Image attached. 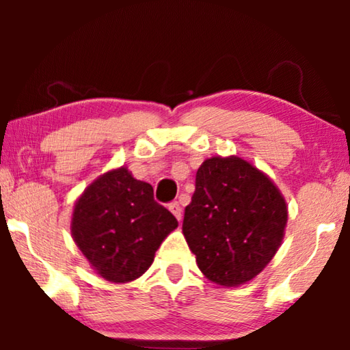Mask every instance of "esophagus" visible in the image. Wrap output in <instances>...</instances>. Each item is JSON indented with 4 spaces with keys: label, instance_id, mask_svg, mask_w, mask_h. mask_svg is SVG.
Wrapping results in <instances>:
<instances>
[{
    "label": "esophagus",
    "instance_id": "esophagus-1",
    "mask_svg": "<svg viewBox=\"0 0 350 350\" xmlns=\"http://www.w3.org/2000/svg\"><path fill=\"white\" fill-rule=\"evenodd\" d=\"M169 210L175 215V218L180 221V219H181V207H180V204L178 202H172L169 205Z\"/></svg>",
    "mask_w": 350,
    "mask_h": 350
}]
</instances>
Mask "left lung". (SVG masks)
I'll list each match as a JSON object with an SVG mask.
<instances>
[{
    "label": "left lung",
    "instance_id": "8db88e82",
    "mask_svg": "<svg viewBox=\"0 0 350 350\" xmlns=\"http://www.w3.org/2000/svg\"><path fill=\"white\" fill-rule=\"evenodd\" d=\"M286 219L285 198L265 172L239 156H213L196 174L183 234L210 282L239 286L269 265Z\"/></svg>",
    "mask_w": 350,
    "mask_h": 350
}]
</instances>
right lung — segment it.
Masks as SVG:
<instances>
[{
	"mask_svg": "<svg viewBox=\"0 0 350 350\" xmlns=\"http://www.w3.org/2000/svg\"><path fill=\"white\" fill-rule=\"evenodd\" d=\"M178 221L152 186L119 167L94 180L75 202L71 236L102 279L127 284L145 274Z\"/></svg>",
	"mask_w": 350,
	"mask_h": 350,
	"instance_id": "1",
	"label": "right lung"
}]
</instances>
